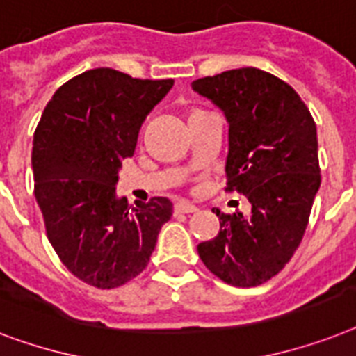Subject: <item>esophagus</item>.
I'll return each mask as SVG.
<instances>
[{"label":"esophagus","instance_id":"esophagus-1","mask_svg":"<svg viewBox=\"0 0 356 356\" xmlns=\"http://www.w3.org/2000/svg\"><path fill=\"white\" fill-rule=\"evenodd\" d=\"M196 211H198V207L193 206V204H189V202L186 200H180L175 204V213H186V215H189V213H196Z\"/></svg>","mask_w":356,"mask_h":356}]
</instances>
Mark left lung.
Here are the masks:
<instances>
[{
  "label": "left lung",
  "instance_id": "1",
  "mask_svg": "<svg viewBox=\"0 0 356 356\" xmlns=\"http://www.w3.org/2000/svg\"><path fill=\"white\" fill-rule=\"evenodd\" d=\"M226 115V191L252 211L213 209L217 237L198 244L207 270L233 286H257L285 268L300 246L320 189L316 123L301 97L272 73L241 67L191 84Z\"/></svg>",
  "mask_w": 356,
  "mask_h": 356
}]
</instances>
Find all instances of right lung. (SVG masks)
Instances as JSON below:
<instances>
[{
  "instance_id": "1",
  "label": "right lung",
  "mask_w": 356,
  "mask_h": 356,
  "mask_svg": "<svg viewBox=\"0 0 356 356\" xmlns=\"http://www.w3.org/2000/svg\"><path fill=\"white\" fill-rule=\"evenodd\" d=\"M172 84L110 67L84 71L56 90L34 130V196L45 233L65 268L88 285L115 289L141 274L172 215L165 196L130 211L115 195L145 118Z\"/></svg>"
}]
</instances>
